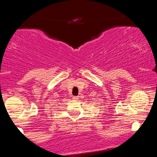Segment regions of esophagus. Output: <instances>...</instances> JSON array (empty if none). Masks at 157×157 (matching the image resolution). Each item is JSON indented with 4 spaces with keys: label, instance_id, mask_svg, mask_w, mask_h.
I'll return each instance as SVG.
<instances>
[{
    "label": "esophagus",
    "instance_id": "obj_1",
    "mask_svg": "<svg viewBox=\"0 0 157 157\" xmlns=\"http://www.w3.org/2000/svg\"><path fill=\"white\" fill-rule=\"evenodd\" d=\"M72 98H73V99H74V100H78V99H79L78 96H73Z\"/></svg>",
    "mask_w": 157,
    "mask_h": 157
}]
</instances>
